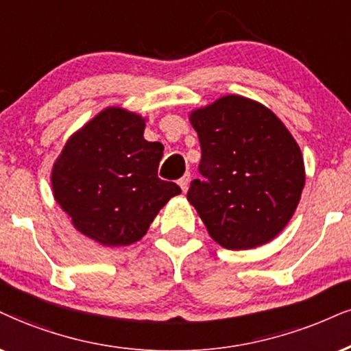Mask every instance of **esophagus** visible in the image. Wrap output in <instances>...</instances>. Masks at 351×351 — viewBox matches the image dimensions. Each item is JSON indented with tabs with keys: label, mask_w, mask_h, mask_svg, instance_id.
Returning a JSON list of instances; mask_svg holds the SVG:
<instances>
[{
	"label": "esophagus",
	"mask_w": 351,
	"mask_h": 351,
	"mask_svg": "<svg viewBox=\"0 0 351 351\" xmlns=\"http://www.w3.org/2000/svg\"><path fill=\"white\" fill-rule=\"evenodd\" d=\"M189 184H190V174H185L184 177H180L179 179V185L180 189H182V192H187Z\"/></svg>",
	"instance_id": "esophagus-1"
}]
</instances>
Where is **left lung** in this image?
Returning <instances> with one entry per match:
<instances>
[{"label": "left lung", "instance_id": "8db88e82", "mask_svg": "<svg viewBox=\"0 0 351 351\" xmlns=\"http://www.w3.org/2000/svg\"><path fill=\"white\" fill-rule=\"evenodd\" d=\"M203 179L187 200L224 249L267 244L287 226L304 187L300 146L274 112L242 96L193 110Z\"/></svg>", "mask_w": 351, "mask_h": 351}]
</instances>
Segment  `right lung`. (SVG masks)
Instances as JSON below:
<instances>
[{"label":"right lung","instance_id":"obj_1","mask_svg":"<svg viewBox=\"0 0 351 351\" xmlns=\"http://www.w3.org/2000/svg\"><path fill=\"white\" fill-rule=\"evenodd\" d=\"M145 119L120 107L94 117L66 141L51 171L53 197L73 226L104 245H130L182 190L158 177L161 143Z\"/></svg>","mask_w":351,"mask_h":351}]
</instances>
